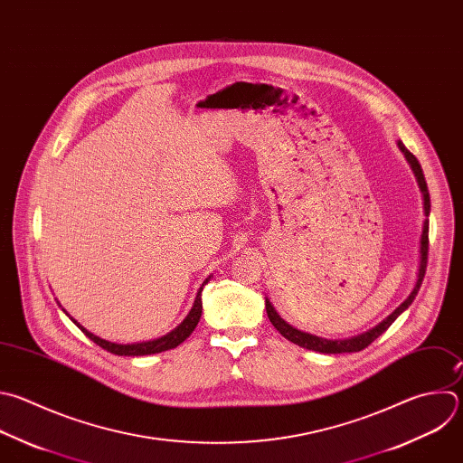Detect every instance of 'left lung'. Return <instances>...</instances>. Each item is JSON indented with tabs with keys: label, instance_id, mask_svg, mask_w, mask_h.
<instances>
[{
	"label": "left lung",
	"instance_id": "1",
	"mask_svg": "<svg viewBox=\"0 0 463 463\" xmlns=\"http://www.w3.org/2000/svg\"><path fill=\"white\" fill-rule=\"evenodd\" d=\"M398 148L402 150V154L405 156L416 182H418V187H420V193H421V202H423V214H425V220H423V227H421V238H420V261H418V274H416V281H414V287L411 290V294L396 307V309L385 318L382 320L376 327L362 333V335H356V336H351V338H344V340H327V338H322V336H317V335H311V333H303L296 327H292L290 324H287L272 307V303L269 301V298H265V309H267V317L270 320V324L274 326V329L283 336L287 338L288 342L303 347V349H309V351H317V353H324V354H342V353H358L365 347H369L378 336H382L391 326L392 322L403 313L409 309V305L412 303V299L416 298L418 290H420V285L423 281V276H425V267H427V252H429V214H430V198H429V191H427V184H425V178H423V171L418 164V160L412 156V154L405 148V145L398 139L396 141Z\"/></svg>",
	"mask_w": 463,
	"mask_h": 463
}]
</instances>
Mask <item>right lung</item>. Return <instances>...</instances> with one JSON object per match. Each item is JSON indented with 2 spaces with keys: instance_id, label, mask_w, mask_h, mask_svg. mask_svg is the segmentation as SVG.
I'll use <instances>...</instances> for the list:
<instances>
[{
  "instance_id": "add662e5",
  "label": "right lung",
  "mask_w": 463,
  "mask_h": 463,
  "mask_svg": "<svg viewBox=\"0 0 463 463\" xmlns=\"http://www.w3.org/2000/svg\"><path fill=\"white\" fill-rule=\"evenodd\" d=\"M209 279H211V276L205 278V281H203L202 287L198 288L196 298H194V303H193V307H191L189 315L184 318V322H182L176 329H173L171 333H167L165 336L156 338V340H148V342H139V344H114V342L103 340V338L92 335L90 331H87V329H85L83 326H80L74 318H71L65 309H61V311L83 331L85 336H89L96 345H99L101 349H105V351H109V353H112V354H118V356H146V354H156V353H164V351H169V349L178 347L180 344H184V342L193 335V331L196 329V326H198V322H200V318H202V290H203V287L209 283Z\"/></svg>"
}]
</instances>
